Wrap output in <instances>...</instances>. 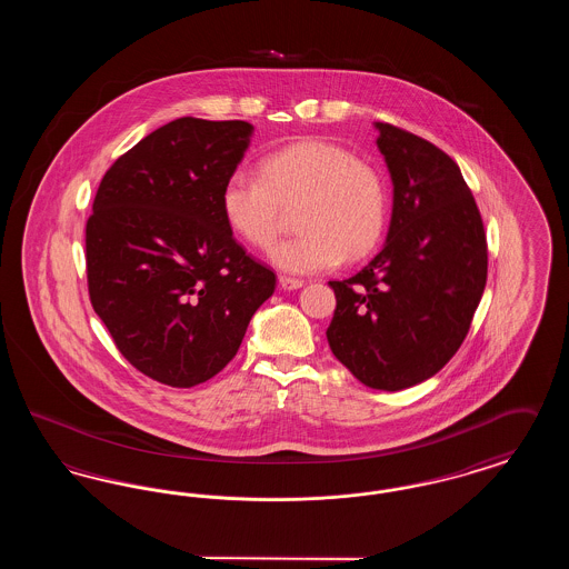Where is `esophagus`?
<instances>
[{"label": "esophagus", "instance_id": "1", "mask_svg": "<svg viewBox=\"0 0 569 569\" xmlns=\"http://www.w3.org/2000/svg\"><path fill=\"white\" fill-rule=\"evenodd\" d=\"M305 283L300 281V279H292V277H279V288L281 290H298V288H302Z\"/></svg>", "mask_w": 569, "mask_h": 569}]
</instances>
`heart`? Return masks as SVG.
<instances>
[{
    "instance_id": "obj_1",
    "label": "heart",
    "mask_w": 569,
    "mask_h": 569,
    "mask_svg": "<svg viewBox=\"0 0 569 569\" xmlns=\"http://www.w3.org/2000/svg\"><path fill=\"white\" fill-rule=\"evenodd\" d=\"M230 230L269 249L297 209V239L277 244L271 262L283 272L313 274L360 260L379 243L388 221V188L376 166L325 138H300L262 160V179L234 170L219 196Z\"/></svg>"
}]
</instances>
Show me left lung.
<instances>
[{"mask_svg": "<svg viewBox=\"0 0 569 569\" xmlns=\"http://www.w3.org/2000/svg\"><path fill=\"white\" fill-rule=\"evenodd\" d=\"M392 179V216L378 256L330 281L326 339L369 388L397 392L433 378L469 332L487 286V234L457 162L429 140L373 123Z\"/></svg>", "mask_w": 569, "mask_h": 569, "instance_id": "left-lung-1", "label": "left lung"}]
</instances>
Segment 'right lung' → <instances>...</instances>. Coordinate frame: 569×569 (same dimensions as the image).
Returning a JSON list of instances; mask_svg holds the SVG:
<instances>
[{"mask_svg": "<svg viewBox=\"0 0 569 569\" xmlns=\"http://www.w3.org/2000/svg\"><path fill=\"white\" fill-rule=\"evenodd\" d=\"M251 134L247 121L166 123L110 166L87 221L96 313L140 373L172 388L217 376L274 292L219 207Z\"/></svg>", "mask_w": 569, "mask_h": 569, "instance_id": "right-lung-1", "label": "right lung"}]
</instances>
